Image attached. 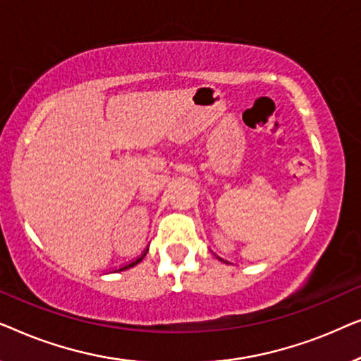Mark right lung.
<instances>
[{"mask_svg":"<svg viewBox=\"0 0 361 361\" xmlns=\"http://www.w3.org/2000/svg\"><path fill=\"white\" fill-rule=\"evenodd\" d=\"M141 259H142V256H141V258H137L136 261H133V263H130V264H126V266H125V268H121V269H128V268H133V266H135V264H137V263H140V261H141ZM121 269H120V271H121Z\"/></svg>","mask_w":361,"mask_h":361,"instance_id":"right-lung-1","label":"right lung"}]
</instances>
